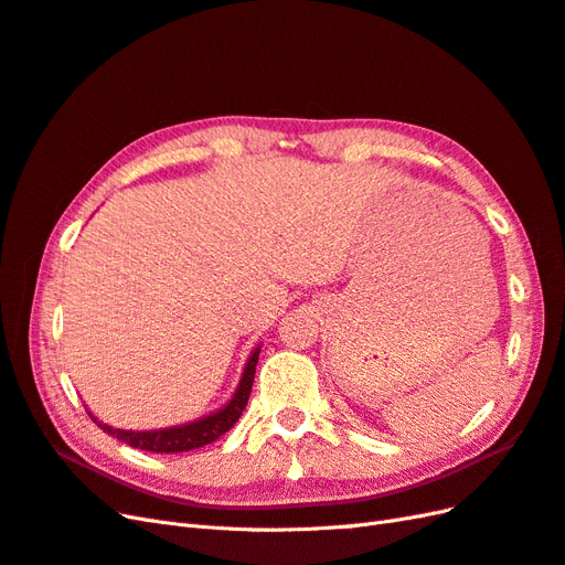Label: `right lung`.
I'll list each match as a JSON object with an SVG mask.
<instances>
[{"mask_svg":"<svg viewBox=\"0 0 565 565\" xmlns=\"http://www.w3.org/2000/svg\"><path fill=\"white\" fill-rule=\"evenodd\" d=\"M259 351L262 349H254V353L249 355V361L243 372V380H241V384H237L233 398L224 407H218L216 413L204 415L195 422L169 426V429H156V431H127V429H115V426L98 422L92 413H89V417L108 436H115L117 440L127 443V446L148 450V452H188V450H195L202 446H210L212 440L224 436L231 426L241 419L243 409L249 401V391H252V382H254L256 361H259Z\"/></svg>","mask_w":565,"mask_h":565,"instance_id":"obj_1","label":"right lung"}]
</instances>
